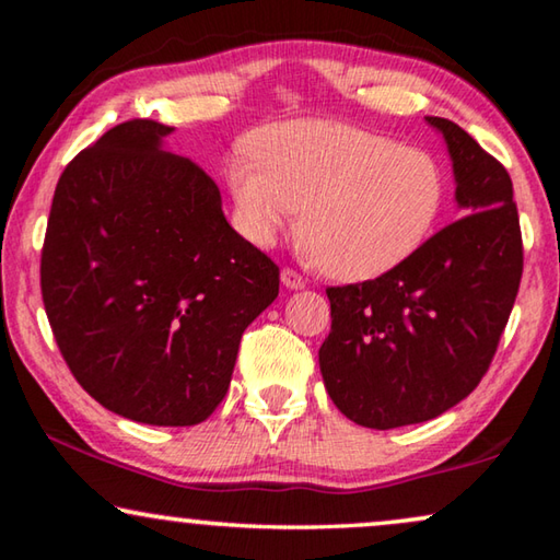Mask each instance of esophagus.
I'll return each instance as SVG.
<instances>
[{"mask_svg":"<svg viewBox=\"0 0 560 560\" xmlns=\"http://www.w3.org/2000/svg\"><path fill=\"white\" fill-rule=\"evenodd\" d=\"M281 283L287 289H303V287H306V281H303L301 273L293 271V269H281Z\"/></svg>","mask_w":560,"mask_h":560,"instance_id":"1","label":"esophagus"}]
</instances>
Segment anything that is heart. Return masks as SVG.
<instances>
[{
  "label": "heart",
  "mask_w": 560,
  "mask_h": 560,
  "mask_svg": "<svg viewBox=\"0 0 560 560\" xmlns=\"http://www.w3.org/2000/svg\"><path fill=\"white\" fill-rule=\"evenodd\" d=\"M226 183L244 236L271 246L299 217L306 254L328 277L365 281L412 257L444 202L430 153L334 120H296L252 138Z\"/></svg>",
  "instance_id": "1"
}]
</instances>
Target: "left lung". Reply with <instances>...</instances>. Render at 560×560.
I'll use <instances>...</instances> for the list:
<instances>
[{"label": "left lung", "instance_id": "8db88e82", "mask_svg": "<svg viewBox=\"0 0 560 560\" xmlns=\"http://www.w3.org/2000/svg\"><path fill=\"white\" fill-rule=\"evenodd\" d=\"M428 122L447 140L454 195L469 214L383 277L326 289L334 320L320 375L338 410L371 430L432 420L479 385L524 271L506 167L457 122Z\"/></svg>", "mask_w": 560, "mask_h": 560}]
</instances>
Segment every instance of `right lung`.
Returning <instances> with one entry per match:
<instances>
[{"label":"right lung","instance_id":"obj_1","mask_svg":"<svg viewBox=\"0 0 560 560\" xmlns=\"http://www.w3.org/2000/svg\"><path fill=\"white\" fill-rule=\"evenodd\" d=\"M167 132L132 118L66 165L42 299L93 400L136 422L189 428L226 395L244 328L279 296V267L224 220L214 179L160 148Z\"/></svg>","mask_w":560,"mask_h":560}]
</instances>
